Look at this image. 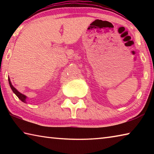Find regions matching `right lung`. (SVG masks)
<instances>
[{
	"mask_svg": "<svg viewBox=\"0 0 154 154\" xmlns=\"http://www.w3.org/2000/svg\"><path fill=\"white\" fill-rule=\"evenodd\" d=\"M8 81H9V85H10V87H11V90H12V91L13 92H14V93L15 94V95H16L18 98H19V99L20 100H21L22 101L23 103H26V96L25 95H24V94H22V93H20V92H18V91L15 89V88L13 86V85L11 84V81H10V79H9V77H8Z\"/></svg>",
	"mask_w": 154,
	"mask_h": 154,
	"instance_id": "right-lung-1",
	"label": "right lung"
}]
</instances>
